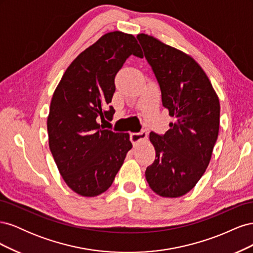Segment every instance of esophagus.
<instances>
[{
	"mask_svg": "<svg viewBox=\"0 0 253 253\" xmlns=\"http://www.w3.org/2000/svg\"><path fill=\"white\" fill-rule=\"evenodd\" d=\"M147 137H148V133L145 131H141L139 133H132L131 134V141L135 145L138 142L147 139Z\"/></svg>",
	"mask_w": 253,
	"mask_h": 253,
	"instance_id": "34e87169",
	"label": "esophagus"
}]
</instances>
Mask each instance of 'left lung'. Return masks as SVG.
<instances>
[{
    "label": "left lung",
    "mask_w": 253,
    "mask_h": 253,
    "mask_svg": "<svg viewBox=\"0 0 253 253\" xmlns=\"http://www.w3.org/2000/svg\"><path fill=\"white\" fill-rule=\"evenodd\" d=\"M162 90L163 105L175 118L164 136L150 134L155 160L145 170L150 188L176 198L192 190L204 175L219 129V99L196 61L153 36H137Z\"/></svg>",
    "instance_id": "obj_1"
}]
</instances>
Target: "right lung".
<instances>
[{
    "mask_svg": "<svg viewBox=\"0 0 253 253\" xmlns=\"http://www.w3.org/2000/svg\"><path fill=\"white\" fill-rule=\"evenodd\" d=\"M143 57L133 35L116 30L84 49L66 68L50 101L48 144L58 170L75 193L94 197L105 192L132 149L128 133L99 124L112 119L115 76L126 58Z\"/></svg>",
    "mask_w": 253,
    "mask_h": 253,
    "instance_id": "add662e5",
    "label": "right lung"
}]
</instances>
